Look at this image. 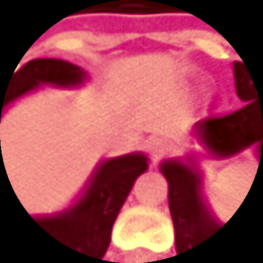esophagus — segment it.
Segmentation results:
<instances>
[{
    "instance_id": "obj_1",
    "label": "esophagus",
    "mask_w": 263,
    "mask_h": 263,
    "mask_svg": "<svg viewBox=\"0 0 263 263\" xmlns=\"http://www.w3.org/2000/svg\"><path fill=\"white\" fill-rule=\"evenodd\" d=\"M171 149L169 142H164V140H154L152 142V156L154 158H160V156H164Z\"/></svg>"
}]
</instances>
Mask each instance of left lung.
<instances>
[{"mask_svg": "<svg viewBox=\"0 0 263 263\" xmlns=\"http://www.w3.org/2000/svg\"><path fill=\"white\" fill-rule=\"evenodd\" d=\"M235 92L244 105L233 114L204 116L198 123V138L211 158H233L251 152L257 156L255 182L263 186V67L249 70L246 63H233ZM160 171L169 182V211L176 229V253L180 263H202L209 257V242L231 224H222L213 215L204 198V171L198 158H167ZM253 182V186H255ZM251 186V189H253Z\"/></svg>", "mask_w": 263, "mask_h": 263, "instance_id": "obj_1", "label": "left lung"}]
</instances>
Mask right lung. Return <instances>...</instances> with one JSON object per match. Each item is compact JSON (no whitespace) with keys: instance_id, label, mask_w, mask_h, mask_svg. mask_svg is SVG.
Listing matches in <instances>:
<instances>
[{"instance_id":"add662e5","label":"right lung","mask_w":263,"mask_h":263,"mask_svg":"<svg viewBox=\"0 0 263 263\" xmlns=\"http://www.w3.org/2000/svg\"><path fill=\"white\" fill-rule=\"evenodd\" d=\"M19 65V63H17ZM17 69V67H14ZM87 72L63 59H32L10 74L0 72V123L2 114L43 85L77 89L85 85ZM149 169V158L142 152L105 158L96 164L83 191L65 209L48 215H32L24 209L30 222L46 237L54 263H101L107 253L111 227L123 209L134 182ZM12 189L6 167H0V200ZM14 189L10 192V196ZM19 202V200H17Z\"/></svg>"}]
</instances>
